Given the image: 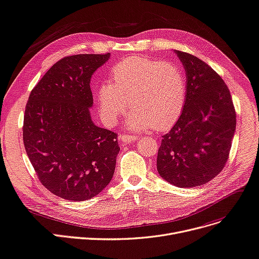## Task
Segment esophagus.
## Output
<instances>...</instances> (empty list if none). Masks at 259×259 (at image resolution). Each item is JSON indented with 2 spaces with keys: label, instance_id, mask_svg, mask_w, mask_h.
<instances>
[{
  "label": "esophagus",
  "instance_id": "esophagus-1",
  "mask_svg": "<svg viewBox=\"0 0 259 259\" xmlns=\"http://www.w3.org/2000/svg\"><path fill=\"white\" fill-rule=\"evenodd\" d=\"M138 140L137 136H131V134H121L119 137V141L122 143H131V142H136Z\"/></svg>",
  "mask_w": 259,
  "mask_h": 259
}]
</instances>
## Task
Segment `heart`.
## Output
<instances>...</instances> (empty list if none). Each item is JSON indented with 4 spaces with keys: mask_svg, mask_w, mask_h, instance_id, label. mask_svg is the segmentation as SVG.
<instances>
[{
    "mask_svg": "<svg viewBox=\"0 0 259 259\" xmlns=\"http://www.w3.org/2000/svg\"><path fill=\"white\" fill-rule=\"evenodd\" d=\"M99 111L108 125H114L130 106L127 125L133 130H164L179 119L186 102V78L174 62L143 56L116 63L111 81L97 90Z\"/></svg>",
    "mask_w": 259,
    "mask_h": 259,
    "instance_id": "heart-1",
    "label": "heart"
}]
</instances>
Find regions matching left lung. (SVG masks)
Here are the masks:
<instances>
[{
	"instance_id": "1",
	"label": "left lung",
	"mask_w": 259,
	"mask_h": 259,
	"mask_svg": "<svg viewBox=\"0 0 259 259\" xmlns=\"http://www.w3.org/2000/svg\"><path fill=\"white\" fill-rule=\"evenodd\" d=\"M186 72V102L157 151L156 168L167 182L195 187L218 176L227 164L236 129L228 85L196 56L176 51Z\"/></svg>"
}]
</instances>
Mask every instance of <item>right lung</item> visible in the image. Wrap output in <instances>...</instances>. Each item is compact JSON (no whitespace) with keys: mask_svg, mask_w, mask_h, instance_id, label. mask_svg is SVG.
Wrapping results in <instances>:
<instances>
[{"mask_svg":"<svg viewBox=\"0 0 259 259\" xmlns=\"http://www.w3.org/2000/svg\"><path fill=\"white\" fill-rule=\"evenodd\" d=\"M110 54L67 56L31 90L25 108L23 142L42 185L70 201L98 195L114 175L117 134L97 127L90 110V81Z\"/></svg>","mask_w":259,"mask_h":259,"instance_id":"add662e5","label":"right lung"}]
</instances>
